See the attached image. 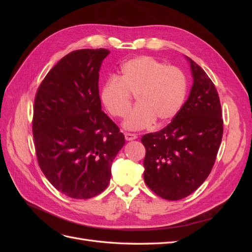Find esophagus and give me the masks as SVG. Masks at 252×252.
I'll list each match as a JSON object with an SVG mask.
<instances>
[{"label": "esophagus", "instance_id": "34e87169", "mask_svg": "<svg viewBox=\"0 0 252 252\" xmlns=\"http://www.w3.org/2000/svg\"><path fill=\"white\" fill-rule=\"evenodd\" d=\"M125 139L126 141H133L135 139H138V135L134 133H125Z\"/></svg>", "mask_w": 252, "mask_h": 252}]
</instances>
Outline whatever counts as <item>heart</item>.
<instances>
[{"label": "heart", "mask_w": 252, "mask_h": 252, "mask_svg": "<svg viewBox=\"0 0 252 252\" xmlns=\"http://www.w3.org/2000/svg\"><path fill=\"white\" fill-rule=\"evenodd\" d=\"M187 82L184 72L174 66L141 56L128 60L121 67L120 77L105 81L100 100L112 117H125L136 94L138 106L128 114L124 128L142 130L158 120L163 124L172 120L184 103Z\"/></svg>", "instance_id": "b5f03b06"}]
</instances>
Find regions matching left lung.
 Returning a JSON list of instances; mask_svg holds the SVG:
<instances>
[{"mask_svg":"<svg viewBox=\"0 0 252 252\" xmlns=\"http://www.w3.org/2000/svg\"><path fill=\"white\" fill-rule=\"evenodd\" d=\"M193 78L187 101L162 130L147 133L144 180L165 200L191 194L209 175L223 136L222 110L215 84L186 57Z\"/></svg>","mask_w":252,"mask_h":252,"instance_id":"1","label":"left lung"}]
</instances>
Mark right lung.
<instances>
[{"label":"right lung","instance_id":"1","mask_svg":"<svg viewBox=\"0 0 252 252\" xmlns=\"http://www.w3.org/2000/svg\"><path fill=\"white\" fill-rule=\"evenodd\" d=\"M109 50L68 53L37 89L32 133L37 162L56 189L90 199L107 188L111 164L125 144L119 127L102 111L98 72Z\"/></svg>","mask_w":252,"mask_h":252}]
</instances>
